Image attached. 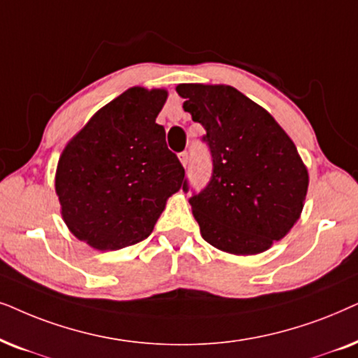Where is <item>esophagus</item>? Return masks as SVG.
I'll return each instance as SVG.
<instances>
[{
    "label": "esophagus",
    "mask_w": 358,
    "mask_h": 358,
    "mask_svg": "<svg viewBox=\"0 0 358 358\" xmlns=\"http://www.w3.org/2000/svg\"><path fill=\"white\" fill-rule=\"evenodd\" d=\"M178 159H180V162H182V165L185 166V169H187V165H188V160H189V157H188V152H182V154L178 155Z\"/></svg>",
    "instance_id": "34e87169"
}]
</instances>
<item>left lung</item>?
Masks as SVG:
<instances>
[{"label":"left lung","instance_id":"obj_1","mask_svg":"<svg viewBox=\"0 0 358 358\" xmlns=\"http://www.w3.org/2000/svg\"><path fill=\"white\" fill-rule=\"evenodd\" d=\"M176 93L206 129L213 157L208 187L189 198L203 239L234 255L268 250L306 199L309 175L296 145L266 109L229 85L182 83Z\"/></svg>","mask_w":358,"mask_h":358}]
</instances>
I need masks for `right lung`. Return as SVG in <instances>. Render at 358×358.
I'll list each match as a JSON object with an SVG mask.
<instances>
[{
    "label": "right lung",
    "mask_w": 358,
    "mask_h": 358,
    "mask_svg": "<svg viewBox=\"0 0 358 358\" xmlns=\"http://www.w3.org/2000/svg\"><path fill=\"white\" fill-rule=\"evenodd\" d=\"M166 96L164 88L126 90L62 152L55 171L62 219L93 249L119 250L149 237L166 199L185 183L155 122Z\"/></svg>",
    "instance_id": "add662e5"
}]
</instances>
